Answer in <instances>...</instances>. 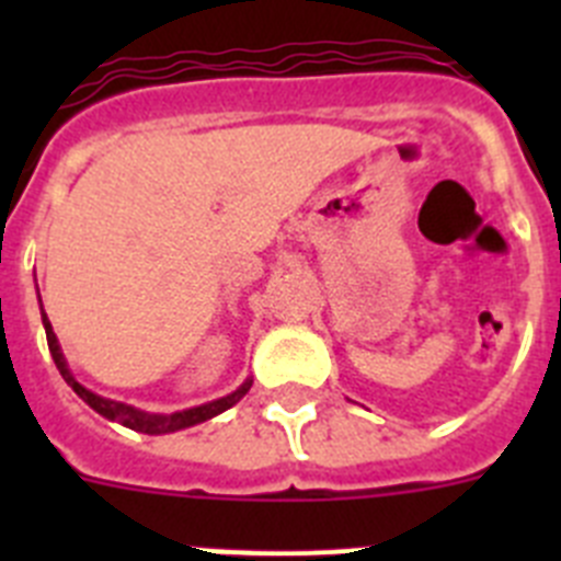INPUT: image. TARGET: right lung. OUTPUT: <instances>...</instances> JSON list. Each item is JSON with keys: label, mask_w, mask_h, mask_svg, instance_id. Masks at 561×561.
<instances>
[{"label": "right lung", "mask_w": 561, "mask_h": 561, "mask_svg": "<svg viewBox=\"0 0 561 561\" xmlns=\"http://www.w3.org/2000/svg\"><path fill=\"white\" fill-rule=\"evenodd\" d=\"M42 323H44V331H47L49 354H53V362H56V368L61 370L64 381H67L69 388L76 390V393L87 401L89 408L95 410V413H101L103 419L117 421V424H123V427H128V430H137V433L165 435V433H176V430H187V427H193V424H202V421L213 419V415L225 413V410H230L232 404H238V401L247 396V390L252 388V379H247L244 385H241L238 390H232L230 396H225V399H216V401H207V404H199V408L180 410V413H171V415L146 413V410H137V408H131V404H123V401L103 399V396H98V393H92V390L83 388L81 381L69 374L67 359H64L61 345H58L56 331H53V325H49L47 314H42Z\"/></svg>", "instance_id": "add662e5"}]
</instances>
